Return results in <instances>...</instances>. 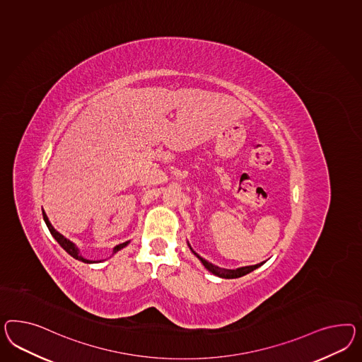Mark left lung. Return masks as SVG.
Returning <instances> with one entry per match:
<instances>
[{"label":"left lung","mask_w":362,"mask_h":362,"mask_svg":"<svg viewBox=\"0 0 362 362\" xmlns=\"http://www.w3.org/2000/svg\"><path fill=\"white\" fill-rule=\"evenodd\" d=\"M187 244H188V247L191 249V252L199 258V261L203 264V266L206 267L209 273L217 275V276H220V278H225V279H235V278L244 276L246 274L252 273L253 270L258 269L259 266H262V264L266 262V261H264V262H261V264H252V266H243V267H237V269H223V267H218V266H216V264L208 262L203 257H200V255L196 253L195 250L191 247L189 243H187Z\"/></svg>","instance_id":"8db88e82"}]
</instances>
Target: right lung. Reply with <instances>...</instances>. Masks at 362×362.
I'll list each match as a JSON object with an SVG mask.
<instances>
[{
	"label": "right lung",
	"instance_id": "add662e5",
	"mask_svg": "<svg viewBox=\"0 0 362 362\" xmlns=\"http://www.w3.org/2000/svg\"><path fill=\"white\" fill-rule=\"evenodd\" d=\"M43 220H45V223L47 225V228H49V233L52 235V237L58 241V244L69 253L71 257H74L75 259H78V261H81V262H84V264H98V262H103V259H100V261H92V259H88V258H86V257H83V255H80V250H78V246L74 244L72 241H69V238H66L64 235H62V233H59L58 230L51 225L49 223V217L46 215V212L43 211ZM130 241H127V243H122V244L116 245L115 247H113V252H112V255H116L117 252H119L121 249H124L125 246L129 245Z\"/></svg>",
	"mask_w": 362,
	"mask_h": 362
}]
</instances>
